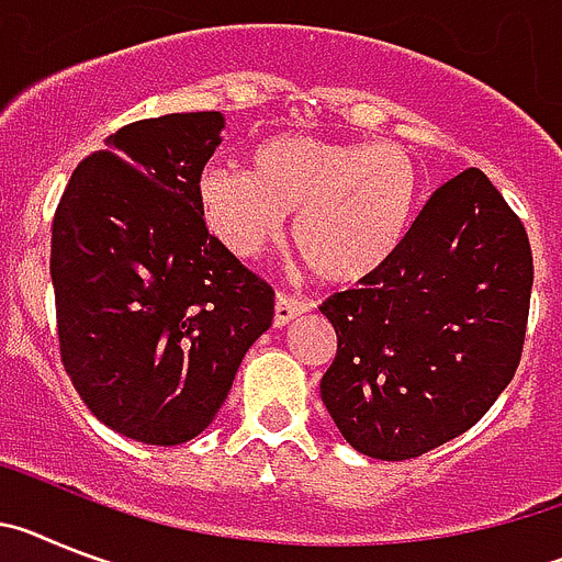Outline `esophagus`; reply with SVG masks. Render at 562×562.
<instances>
[{
  "instance_id": "1",
  "label": "esophagus",
  "mask_w": 562,
  "mask_h": 562,
  "mask_svg": "<svg viewBox=\"0 0 562 562\" xmlns=\"http://www.w3.org/2000/svg\"><path fill=\"white\" fill-rule=\"evenodd\" d=\"M308 311V302L296 300V296L277 294L274 296V328H285L288 322H294L296 316H302Z\"/></svg>"
}]
</instances>
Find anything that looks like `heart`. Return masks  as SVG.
I'll return each instance as SVG.
<instances>
[{
	"instance_id": "1",
	"label": "heart",
	"mask_w": 562,
	"mask_h": 562,
	"mask_svg": "<svg viewBox=\"0 0 562 562\" xmlns=\"http://www.w3.org/2000/svg\"><path fill=\"white\" fill-rule=\"evenodd\" d=\"M422 175L398 144H348L277 135L251 153V169L209 166L198 200L209 232L234 257L274 246L294 214L291 240L316 277L353 285L379 274L416 221Z\"/></svg>"
}]
</instances>
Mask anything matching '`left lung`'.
<instances>
[{
  "instance_id": "8db88e82",
  "label": "left lung",
  "mask_w": 562,
  "mask_h": 562,
  "mask_svg": "<svg viewBox=\"0 0 562 562\" xmlns=\"http://www.w3.org/2000/svg\"><path fill=\"white\" fill-rule=\"evenodd\" d=\"M535 266L481 169L432 192L387 266L322 305L336 356L322 402L362 456L404 461L481 422L524 350Z\"/></svg>"
}]
</instances>
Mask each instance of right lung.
Listing matches in <instances>:
<instances>
[{
	"mask_svg": "<svg viewBox=\"0 0 562 562\" xmlns=\"http://www.w3.org/2000/svg\"><path fill=\"white\" fill-rule=\"evenodd\" d=\"M223 126V112L124 126L76 166L53 217L61 362L92 416L140 443L200 436L274 319L271 285L200 212Z\"/></svg>",
	"mask_w": 562,
	"mask_h": 562,
	"instance_id": "obj_1",
	"label": "right lung"
}]
</instances>
